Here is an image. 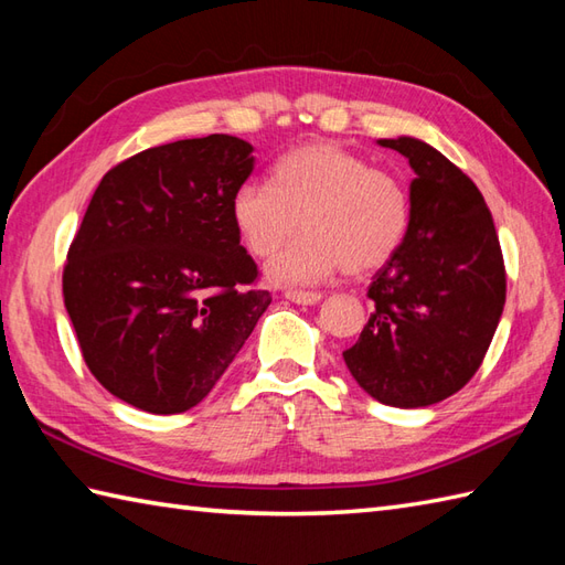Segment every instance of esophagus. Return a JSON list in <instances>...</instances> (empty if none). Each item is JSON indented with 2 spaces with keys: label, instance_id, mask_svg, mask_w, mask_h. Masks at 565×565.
I'll return each instance as SVG.
<instances>
[{
  "label": "esophagus",
  "instance_id": "1",
  "mask_svg": "<svg viewBox=\"0 0 565 565\" xmlns=\"http://www.w3.org/2000/svg\"><path fill=\"white\" fill-rule=\"evenodd\" d=\"M286 298H289V301H294V303H298V306H313V303L320 301L322 296L318 291H296V289H291V291H286Z\"/></svg>",
  "mask_w": 565,
  "mask_h": 565
}]
</instances>
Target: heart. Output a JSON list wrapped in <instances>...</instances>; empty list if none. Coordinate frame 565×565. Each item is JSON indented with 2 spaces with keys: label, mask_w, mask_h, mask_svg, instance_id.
I'll return each instance as SVG.
<instances>
[{
  "label": "heart",
  "mask_w": 565,
  "mask_h": 565,
  "mask_svg": "<svg viewBox=\"0 0 565 565\" xmlns=\"http://www.w3.org/2000/svg\"><path fill=\"white\" fill-rule=\"evenodd\" d=\"M233 221L255 257H269L303 221L308 231L267 267L274 284H316L344 267L364 274L386 264L411 223L401 179L334 142H308L274 164L271 184H239Z\"/></svg>",
  "instance_id": "b5f03b06"
}]
</instances>
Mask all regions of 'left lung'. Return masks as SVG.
<instances>
[{"mask_svg": "<svg viewBox=\"0 0 565 565\" xmlns=\"http://www.w3.org/2000/svg\"><path fill=\"white\" fill-rule=\"evenodd\" d=\"M415 170L411 223L369 286L374 313L344 364L371 398L425 407L473 379L505 306V262L486 199L459 167L415 138H383Z\"/></svg>", "mask_w": 565, "mask_h": 565, "instance_id": "left-lung-1", "label": "left lung"}]
</instances>
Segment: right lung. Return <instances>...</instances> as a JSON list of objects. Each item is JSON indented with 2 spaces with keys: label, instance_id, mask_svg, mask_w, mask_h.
<instances>
[{
  "label": "right lung",
  "instance_id": "add662e5",
  "mask_svg": "<svg viewBox=\"0 0 565 565\" xmlns=\"http://www.w3.org/2000/svg\"><path fill=\"white\" fill-rule=\"evenodd\" d=\"M252 170L249 142L213 134L142 150L94 191L65 308L92 376L138 411L199 405L271 303L231 209Z\"/></svg>",
  "mask_w": 565,
  "mask_h": 565
}]
</instances>
